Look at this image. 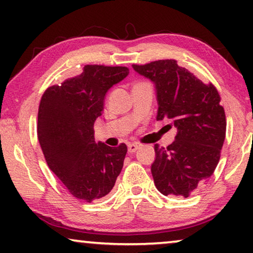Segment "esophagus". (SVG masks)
<instances>
[{"mask_svg": "<svg viewBox=\"0 0 253 253\" xmlns=\"http://www.w3.org/2000/svg\"><path fill=\"white\" fill-rule=\"evenodd\" d=\"M138 149H140V145L136 144V143L128 144V151H129V152H135L136 150H138Z\"/></svg>", "mask_w": 253, "mask_h": 253, "instance_id": "esophagus-1", "label": "esophagus"}]
</instances>
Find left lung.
<instances>
[{"label": "left lung", "instance_id": "obj_1", "mask_svg": "<svg viewBox=\"0 0 253 253\" xmlns=\"http://www.w3.org/2000/svg\"><path fill=\"white\" fill-rule=\"evenodd\" d=\"M133 69L155 84L157 120L170 119L177 128L172 144L155 145V186L165 196L189 197L198 183L212 175L220 159L226 115L219 92L174 59L133 64Z\"/></svg>", "mask_w": 253, "mask_h": 253}]
</instances>
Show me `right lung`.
Listing matches in <instances>:
<instances>
[{
  "mask_svg": "<svg viewBox=\"0 0 253 253\" xmlns=\"http://www.w3.org/2000/svg\"><path fill=\"white\" fill-rule=\"evenodd\" d=\"M126 66L84 65L83 73L49 87L38 112V138L49 169L76 198L90 203L112 190L127 147L95 143L94 123L106 91L128 76Z\"/></svg>",
  "mask_w": 253,
  "mask_h": 253,
  "instance_id": "right-lung-1",
  "label": "right lung"
}]
</instances>
